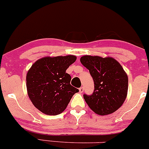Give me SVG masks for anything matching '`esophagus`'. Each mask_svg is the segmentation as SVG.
Wrapping results in <instances>:
<instances>
[{
    "label": "esophagus",
    "mask_w": 149,
    "mask_h": 149,
    "mask_svg": "<svg viewBox=\"0 0 149 149\" xmlns=\"http://www.w3.org/2000/svg\"><path fill=\"white\" fill-rule=\"evenodd\" d=\"M79 93H82L83 91H84V88L83 87H80L79 88Z\"/></svg>",
    "instance_id": "obj_1"
}]
</instances>
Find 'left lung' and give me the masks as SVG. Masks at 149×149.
Listing matches in <instances>:
<instances>
[{
    "instance_id": "1",
    "label": "left lung",
    "mask_w": 149,
    "mask_h": 149,
    "mask_svg": "<svg viewBox=\"0 0 149 149\" xmlns=\"http://www.w3.org/2000/svg\"><path fill=\"white\" fill-rule=\"evenodd\" d=\"M80 62L89 70L94 82L92 94H84L88 107L100 115L114 113L127 95L128 77L123 67L111 57L84 56Z\"/></svg>"
}]
</instances>
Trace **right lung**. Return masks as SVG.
<instances>
[{"label":"right lung","mask_w":149,"mask_h":149,"mask_svg":"<svg viewBox=\"0 0 149 149\" xmlns=\"http://www.w3.org/2000/svg\"><path fill=\"white\" fill-rule=\"evenodd\" d=\"M75 56L44 57L36 61L26 74V89L33 105L48 115L61 114L79 90L70 84L66 70Z\"/></svg>","instance_id":"obj_1"}]
</instances>
